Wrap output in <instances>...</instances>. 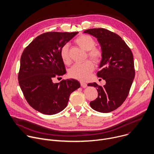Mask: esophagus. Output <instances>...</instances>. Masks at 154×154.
<instances>
[{"label": "esophagus", "mask_w": 154, "mask_h": 154, "mask_svg": "<svg viewBox=\"0 0 154 154\" xmlns=\"http://www.w3.org/2000/svg\"><path fill=\"white\" fill-rule=\"evenodd\" d=\"M80 83H81V85L82 87H84V88L86 87H87V84L85 82H84L81 81Z\"/></svg>", "instance_id": "obj_1"}]
</instances>
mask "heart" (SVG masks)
Returning a JSON list of instances; mask_svg holds the SVG:
<instances>
[{
    "label": "heart",
    "instance_id": "1",
    "mask_svg": "<svg viewBox=\"0 0 154 154\" xmlns=\"http://www.w3.org/2000/svg\"><path fill=\"white\" fill-rule=\"evenodd\" d=\"M75 43L82 49L87 51L88 56L95 63H98L103 57V50L96 47L95 40L88 35H82L75 40ZM69 45L64 44L60 48V56L65 64H69L71 59L69 52ZM95 66L91 60H87L83 63L74 64L69 70V75L72 78L81 81L86 80L94 70Z\"/></svg>",
    "mask_w": 154,
    "mask_h": 154
}]
</instances>
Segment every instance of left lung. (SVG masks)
<instances>
[{
	"instance_id": "8db88e82",
	"label": "left lung",
	"mask_w": 154,
	"mask_h": 154,
	"mask_svg": "<svg viewBox=\"0 0 154 154\" xmlns=\"http://www.w3.org/2000/svg\"><path fill=\"white\" fill-rule=\"evenodd\" d=\"M84 33L96 37L101 45L103 57L97 75L106 82L103 86L88 84L96 87L98 93L90 106L99 112H110L121 106L129 95L135 74L132 52L119 35L105 28L88 29Z\"/></svg>"
}]
</instances>
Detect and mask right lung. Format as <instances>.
<instances>
[{
	"instance_id": "right-lung-1",
	"label": "right lung",
	"mask_w": 154,
	"mask_h": 154,
	"mask_svg": "<svg viewBox=\"0 0 154 154\" xmlns=\"http://www.w3.org/2000/svg\"><path fill=\"white\" fill-rule=\"evenodd\" d=\"M78 32H47L36 37L23 50L18 80L29 105L45 115H54L67 106L70 95L80 87L73 79L54 83L66 73L60 50Z\"/></svg>"
}]
</instances>
